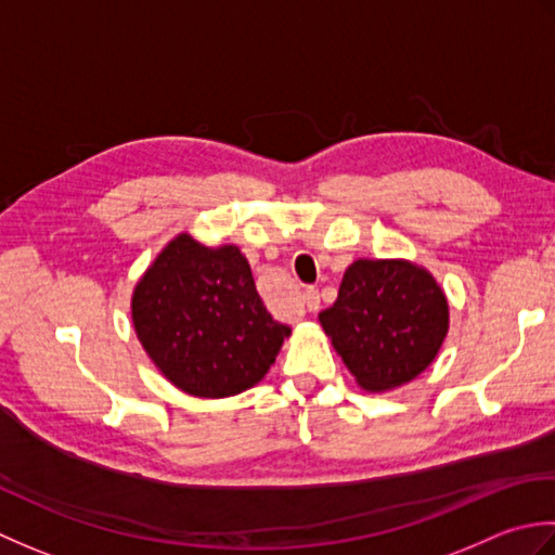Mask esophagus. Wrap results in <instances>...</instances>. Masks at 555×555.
<instances>
[{"label": "esophagus", "mask_w": 555, "mask_h": 555, "mask_svg": "<svg viewBox=\"0 0 555 555\" xmlns=\"http://www.w3.org/2000/svg\"><path fill=\"white\" fill-rule=\"evenodd\" d=\"M301 307L307 309V311H315L321 307V297H319V292L315 289H307L301 294Z\"/></svg>", "instance_id": "1"}]
</instances>
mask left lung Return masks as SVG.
Listing matches in <instances>:
<instances>
[{
	"label": "left lung",
	"mask_w": 555,
	"mask_h": 555,
	"mask_svg": "<svg viewBox=\"0 0 555 555\" xmlns=\"http://www.w3.org/2000/svg\"><path fill=\"white\" fill-rule=\"evenodd\" d=\"M335 352L364 390L400 388L434 364L450 325L448 299L426 268L359 258L319 313Z\"/></svg>",
	"instance_id": "obj_1"
}]
</instances>
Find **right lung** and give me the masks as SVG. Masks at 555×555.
Here are the masks:
<instances>
[{
	"instance_id": "obj_1",
	"label": "right lung",
	"mask_w": 555,
	"mask_h": 555,
	"mask_svg": "<svg viewBox=\"0 0 555 555\" xmlns=\"http://www.w3.org/2000/svg\"><path fill=\"white\" fill-rule=\"evenodd\" d=\"M131 321L153 364L194 398L254 388L289 337L263 307L240 248L198 244L186 232L133 287Z\"/></svg>"
}]
</instances>
